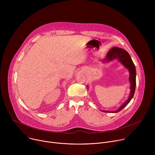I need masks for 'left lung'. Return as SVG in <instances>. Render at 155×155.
Returning a JSON list of instances; mask_svg holds the SVG:
<instances>
[{
    "label": "left lung",
    "instance_id": "left-lung-1",
    "mask_svg": "<svg viewBox=\"0 0 155 155\" xmlns=\"http://www.w3.org/2000/svg\"><path fill=\"white\" fill-rule=\"evenodd\" d=\"M114 60H118L120 62L124 67L126 68L129 72V80L130 82V93L129 95V97L126 102H124L117 110L115 111H106V110H101L104 112H109V113H117L125 107L130 101L134 96L135 90H136V67L133 63V61H132V59L129 54V53L124 50L118 48V47H113L110 50L107 54L106 57L102 59V63H107L109 62L113 61Z\"/></svg>",
    "mask_w": 155,
    "mask_h": 155
}]
</instances>
